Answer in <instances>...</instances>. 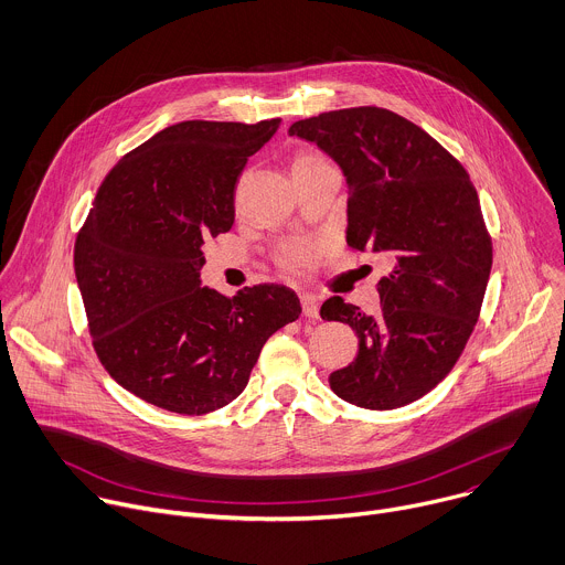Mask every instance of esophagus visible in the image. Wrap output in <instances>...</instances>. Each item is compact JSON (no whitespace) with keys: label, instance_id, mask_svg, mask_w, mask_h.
<instances>
[{"label":"esophagus","instance_id":"34e87169","mask_svg":"<svg viewBox=\"0 0 565 565\" xmlns=\"http://www.w3.org/2000/svg\"><path fill=\"white\" fill-rule=\"evenodd\" d=\"M300 305H302V313L307 318H318V311H320V305H318V298L313 294H302L300 296Z\"/></svg>","mask_w":565,"mask_h":565}]
</instances>
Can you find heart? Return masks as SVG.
<instances>
[{
  "label": "heart",
  "mask_w": 565,
  "mask_h": 565,
  "mask_svg": "<svg viewBox=\"0 0 565 565\" xmlns=\"http://www.w3.org/2000/svg\"><path fill=\"white\" fill-rule=\"evenodd\" d=\"M309 162H322L318 156H311V153H305L296 160V164H309ZM311 258H313V249L307 247V245H289L285 252H282V265L287 269H294V271H300L305 267L311 265Z\"/></svg>",
  "instance_id": "1"
}]
</instances>
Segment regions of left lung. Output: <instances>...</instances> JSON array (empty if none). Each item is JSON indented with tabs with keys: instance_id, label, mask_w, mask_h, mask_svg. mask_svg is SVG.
Listing matches in <instances>:
<instances>
[{
	"instance_id": "1",
	"label": "left lung",
	"mask_w": 565,
	"mask_h": 565,
	"mask_svg": "<svg viewBox=\"0 0 565 565\" xmlns=\"http://www.w3.org/2000/svg\"><path fill=\"white\" fill-rule=\"evenodd\" d=\"M289 136L341 167L348 245L392 263L376 316L338 296L322 302L324 320L348 322L359 335L354 363L329 385L365 409L403 407L449 374L479 320L492 241L477 189L457 158L387 108L320 113L294 122Z\"/></svg>"
}]
</instances>
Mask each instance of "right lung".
Segmentation results:
<instances>
[{"mask_svg": "<svg viewBox=\"0 0 565 565\" xmlns=\"http://www.w3.org/2000/svg\"><path fill=\"white\" fill-rule=\"evenodd\" d=\"M280 127L189 120L108 171L75 241L93 348L125 390L186 416L243 394L267 338L300 316L296 291L202 287V245L234 224L249 156Z\"/></svg>", "mask_w": 565, "mask_h": 565, "instance_id": "right-lung-1", "label": "right lung"}]
</instances>
